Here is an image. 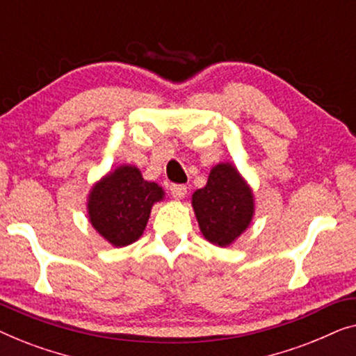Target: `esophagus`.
Returning <instances> with one entry per match:
<instances>
[{"label":"esophagus","instance_id":"34e87169","mask_svg":"<svg viewBox=\"0 0 356 356\" xmlns=\"http://www.w3.org/2000/svg\"><path fill=\"white\" fill-rule=\"evenodd\" d=\"M171 193L176 200H182L185 195H187V187H185V185L174 184V185H171Z\"/></svg>","mask_w":356,"mask_h":356}]
</instances>
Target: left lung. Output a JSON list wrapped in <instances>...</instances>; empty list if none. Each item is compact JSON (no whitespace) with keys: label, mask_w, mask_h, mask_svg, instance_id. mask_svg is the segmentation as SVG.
<instances>
[{"label":"left lung","mask_w":356,"mask_h":356,"mask_svg":"<svg viewBox=\"0 0 356 356\" xmlns=\"http://www.w3.org/2000/svg\"><path fill=\"white\" fill-rule=\"evenodd\" d=\"M192 207L203 237L226 248L252 224L253 190L232 163H219L207 185L192 195Z\"/></svg>","instance_id":"obj_1"}]
</instances>
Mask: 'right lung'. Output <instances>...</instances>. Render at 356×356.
<instances>
[{
	"instance_id": "right-lung-1",
	"label": "right lung",
	"mask_w": 356,
	"mask_h": 356,
	"mask_svg": "<svg viewBox=\"0 0 356 356\" xmlns=\"http://www.w3.org/2000/svg\"><path fill=\"white\" fill-rule=\"evenodd\" d=\"M163 198V187L145 180L137 166L122 164L90 188L88 221L109 245L127 247L142 237L153 204Z\"/></svg>"
}]
</instances>
